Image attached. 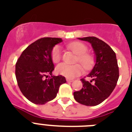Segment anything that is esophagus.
<instances>
[{"label": "esophagus", "mask_w": 132, "mask_h": 132, "mask_svg": "<svg viewBox=\"0 0 132 132\" xmlns=\"http://www.w3.org/2000/svg\"><path fill=\"white\" fill-rule=\"evenodd\" d=\"M66 80H67V81H68V82H72V81H73V79H69V78H67Z\"/></svg>", "instance_id": "esophagus-1"}]
</instances>
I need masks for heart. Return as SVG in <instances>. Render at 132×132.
I'll return each mask as SVG.
<instances>
[{
	"instance_id": "1",
	"label": "heart",
	"mask_w": 132,
	"mask_h": 132,
	"mask_svg": "<svg viewBox=\"0 0 132 132\" xmlns=\"http://www.w3.org/2000/svg\"><path fill=\"white\" fill-rule=\"evenodd\" d=\"M70 49L78 55L77 61H79L85 69H90L94 63L92 56L86 53L88 47L84 44L79 42H71L67 45ZM51 58L55 63L59 62L61 59V48L59 46H55L51 52ZM83 69L79 64L68 65L61 63L56 67V72L58 74L67 78H74L79 76L82 73Z\"/></svg>"
}]
</instances>
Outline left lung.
Wrapping results in <instances>:
<instances>
[{"label": "left lung", "instance_id": "left-lung-1", "mask_svg": "<svg viewBox=\"0 0 132 132\" xmlns=\"http://www.w3.org/2000/svg\"><path fill=\"white\" fill-rule=\"evenodd\" d=\"M91 44L96 57L95 63L88 77L92 78L91 84L81 79L83 88L74 92V98L86 106H96L107 98L115 89L119 79V67L116 54L103 40L96 37L78 38Z\"/></svg>", "mask_w": 132, "mask_h": 132}]
</instances>
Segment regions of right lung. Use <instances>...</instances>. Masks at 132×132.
<instances>
[{"instance_id":"right-lung-1","label":"right lung","mask_w":132,"mask_h":132,"mask_svg":"<svg viewBox=\"0 0 132 132\" xmlns=\"http://www.w3.org/2000/svg\"><path fill=\"white\" fill-rule=\"evenodd\" d=\"M63 42L59 38H42L23 51L15 65V76L21 92L30 102L44 104L56 96L65 77L53 76L51 52Z\"/></svg>"}]
</instances>
